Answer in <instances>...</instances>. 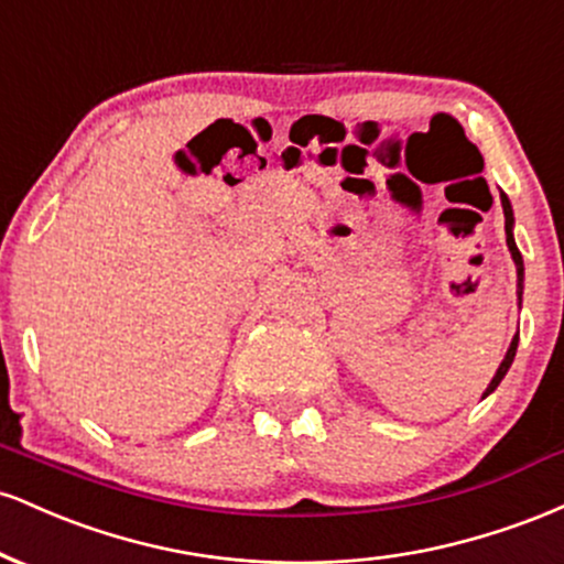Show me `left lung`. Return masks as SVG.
I'll return each mask as SVG.
<instances>
[{
  "label": "left lung",
  "instance_id": "8db88e82",
  "mask_svg": "<svg viewBox=\"0 0 564 564\" xmlns=\"http://www.w3.org/2000/svg\"><path fill=\"white\" fill-rule=\"evenodd\" d=\"M501 206H503V219H507V225H503V228H507V246H509L511 260H514V268H517V300L522 302V281H525V268H522V254H520V249H517V243H514V232H511V230H514V215H511V204H509L507 193H501ZM517 341H520V336H514V339H511V345H509V349H507V355H503L501 366H498L496 377L490 379L488 390H485L482 398H488V394L494 392L498 384H501V379L507 377V371H509L511 360H514V355H517Z\"/></svg>",
  "mask_w": 564,
  "mask_h": 564
}]
</instances>
